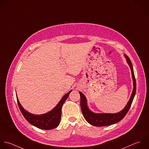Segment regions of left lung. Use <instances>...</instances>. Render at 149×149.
I'll list each match as a JSON object with an SVG mask.
<instances>
[{
    "mask_svg": "<svg viewBox=\"0 0 149 149\" xmlns=\"http://www.w3.org/2000/svg\"><path fill=\"white\" fill-rule=\"evenodd\" d=\"M127 63L128 64L131 73H132V77L133 80V85L134 88L132 93L131 94V97L127 104L125 108L116 113H95L91 111L89 109L88 105H87V100L86 98V97L84 95V94L81 93V91H79L81 97V108L82 110V114L86 119V120L91 125H93L94 126L96 127H103V126H107L113 124H115L118 122L120 121L121 120L123 119L124 116L126 115L127 113L129 111L131 105L132 104V102L133 101L134 96L135 95L136 93V80L134 75V70L132 63L128 56L124 55Z\"/></svg>",
    "mask_w": 149,
    "mask_h": 149,
    "instance_id": "1",
    "label": "left lung"
}]
</instances>
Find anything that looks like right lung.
Wrapping results in <instances>:
<instances>
[{
  "label": "right lung",
  "instance_id": "1",
  "mask_svg": "<svg viewBox=\"0 0 149 149\" xmlns=\"http://www.w3.org/2000/svg\"><path fill=\"white\" fill-rule=\"evenodd\" d=\"M71 91L72 90L65 94L52 111L42 115H33L28 112L22 107L17 96V100L22 114L29 123L40 129L48 130L54 129L59 125L61 119V107Z\"/></svg>",
  "mask_w": 149,
  "mask_h": 149
}]
</instances>
